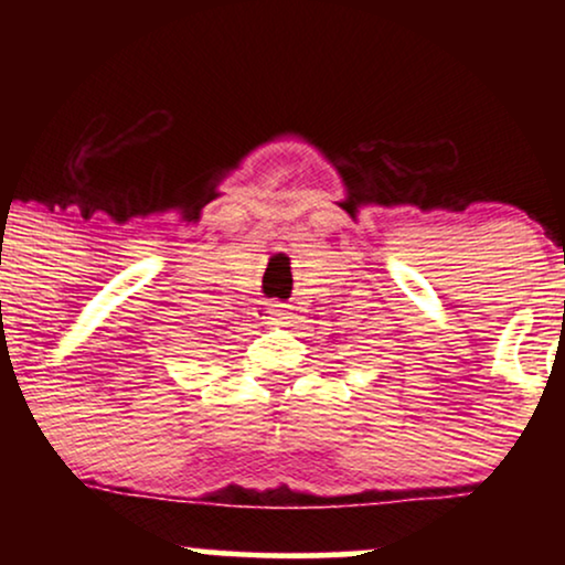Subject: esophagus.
Masks as SVG:
<instances>
[{
	"mask_svg": "<svg viewBox=\"0 0 565 565\" xmlns=\"http://www.w3.org/2000/svg\"><path fill=\"white\" fill-rule=\"evenodd\" d=\"M265 313H268V316H265V319H268L270 323L281 321L284 316H287V305H281L278 300H274V302H268V308H265Z\"/></svg>",
	"mask_w": 565,
	"mask_h": 565,
	"instance_id": "34e87169",
	"label": "esophagus"
}]
</instances>
